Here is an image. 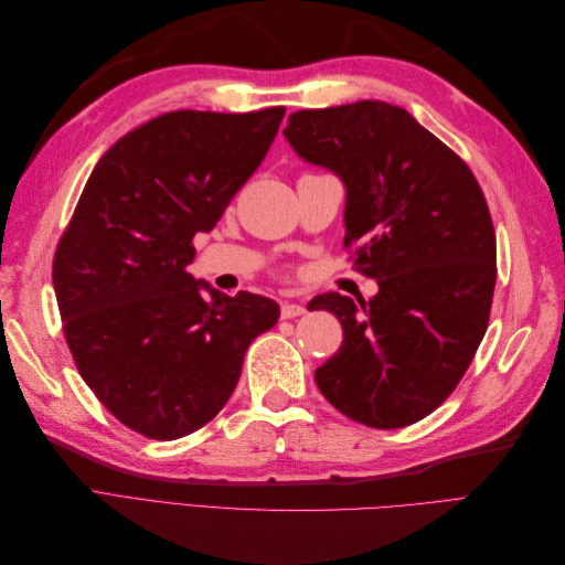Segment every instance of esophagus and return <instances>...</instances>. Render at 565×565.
Segmentation results:
<instances>
[{
  "label": "esophagus",
  "instance_id": "34e87169",
  "mask_svg": "<svg viewBox=\"0 0 565 565\" xmlns=\"http://www.w3.org/2000/svg\"><path fill=\"white\" fill-rule=\"evenodd\" d=\"M303 313H306V309H303L301 303H282V306H280V316H282L285 320L303 316Z\"/></svg>",
  "mask_w": 565,
  "mask_h": 565
}]
</instances>
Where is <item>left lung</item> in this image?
I'll use <instances>...</instances> for the list:
<instances>
[{
    "mask_svg": "<svg viewBox=\"0 0 565 565\" xmlns=\"http://www.w3.org/2000/svg\"><path fill=\"white\" fill-rule=\"evenodd\" d=\"M285 136L344 181V247L380 285L367 301L309 303L344 330L316 384L349 419L403 429L450 396L488 330L498 247L486 195L455 150L384 100L297 110Z\"/></svg>",
    "mask_w": 565,
    "mask_h": 565,
    "instance_id": "8db88e82",
    "label": "left lung"
}]
</instances>
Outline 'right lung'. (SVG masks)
Masks as SVG:
<instances>
[{
	"label": "right lung",
	"mask_w": 565,
	"mask_h": 565,
	"mask_svg": "<svg viewBox=\"0 0 565 565\" xmlns=\"http://www.w3.org/2000/svg\"><path fill=\"white\" fill-rule=\"evenodd\" d=\"M282 117L276 106L150 119L98 160L61 235L54 289L67 349L136 434L177 440L202 429L228 403L254 337L280 318L273 299L228 297L185 268L195 233L216 226Z\"/></svg>",
	"instance_id": "obj_1"
}]
</instances>
